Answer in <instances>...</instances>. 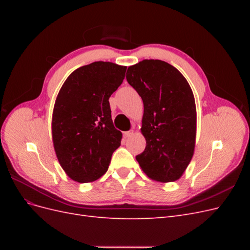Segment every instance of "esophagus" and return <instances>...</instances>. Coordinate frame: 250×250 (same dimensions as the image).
<instances>
[{
  "label": "esophagus",
  "mask_w": 250,
  "mask_h": 250,
  "mask_svg": "<svg viewBox=\"0 0 250 250\" xmlns=\"http://www.w3.org/2000/svg\"><path fill=\"white\" fill-rule=\"evenodd\" d=\"M132 134H133V131H132V130H129V131H125V132L123 133V137H124L125 139H127V138L131 137Z\"/></svg>",
  "instance_id": "esophagus-1"
}]
</instances>
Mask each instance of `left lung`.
I'll return each instance as SVG.
<instances>
[{
    "mask_svg": "<svg viewBox=\"0 0 250 250\" xmlns=\"http://www.w3.org/2000/svg\"><path fill=\"white\" fill-rule=\"evenodd\" d=\"M126 79L144 103L146 148L135 158L150 178L178 179L195 148L196 106L190 85L176 67L157 59L129 66Z\"/></svg>",
    "mask_w": 250,
    "mask_h": 250,
    "instance_id": "1",
    "label": "left lung"
}]
</instances>
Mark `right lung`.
I'll list each match as a JSON object with an SVG mask.
<instances>
[{
	"instance_id": "1",
	"label": "right lung",
	"mask_w": 250,
	"mask_h": 250,
	"mask_svg": "<svg viewBox=\"0 0 250 250\" xmlns=\"http://www.w3.org/2000/svg\"><path fill=\"white\" fill-rule=\"evenodd\" d=\"M126 66L96 62L74 71L60 88L52 119L58 161L73 180L84 184L107 171L122 133L111 120L109 97L122 84Z\"/></svg>"
}]
</instances>
